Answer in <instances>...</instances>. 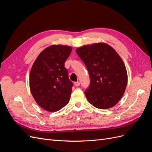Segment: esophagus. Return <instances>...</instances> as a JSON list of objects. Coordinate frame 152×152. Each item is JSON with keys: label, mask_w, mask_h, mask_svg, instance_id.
<instances>
[{"label": "esophagus", "mask_w": 152, "mask_h": 152, "mask_svg": "<svg viewBox=\"0 0 152 152\" xmlns=\"http://www.w3.org/2000/svg\"><path fill=\"white\" fill-rule=\"evenodd\" d=\"M74 85H75V86H77H77H80V82H78V81H77V82H74Z\"/></svg>", "instance_id": "esophagus-1"}]
</instances>
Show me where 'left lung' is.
I'll return each mask as SVG.
<instances>
[{"mask_svg":"<svg viewBox=\"0 0 152 152\" xmlns=\"http://www.w3.org/2000/svg\"><path fill=\"white\" fill-rule=\"evenodd\" d=\"M76 53L89 72L91 83L85 91L88 102L99 109L113 107L122 97L127 84L126 68L120 56L103 42L84 45Z\"/></svg>","mask_w":152,"mask_h":152,"instance_id":"1","label":"left lung"}]
</instances>
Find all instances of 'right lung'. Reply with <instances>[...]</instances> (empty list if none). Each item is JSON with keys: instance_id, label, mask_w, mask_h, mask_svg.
Wrapping results in <instances>:
<instances>
[{"instance_id": "obj_1", "label": "right lung", "mask_w": 152, "mask_h": 152, "mask_svg": "<svg viewBox=\"0 0 152 152\" xmlns=\"http://www.w3.org/2000/svg\"><path fill=\"white\" fill-rule=\"evenodd\" d=\"M72 48L52 45L41 52L32 65L30 88L35 102L44 110L54 112L68 103L73 83L64 66Z\"/></svg>"}]
</instances>
